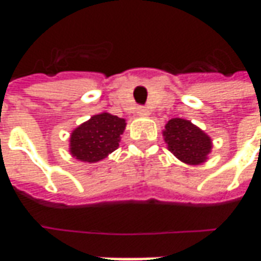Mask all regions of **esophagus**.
<instances>
[{
  "instance_id": "1",
  "label": "esophagus",
  "mask_w": 261,
  "mask_h": 261,
  "mask_svg": "<svg viewBox=\"0 0 261 261\" xmlns=\"http://www.w3.org/2000/svg\"><path fill=\"white\" fill-rule=\"evenodd\" d=\"M137 113L140 114V116H148V114H149V112H148L147 108L141 106V108H138V112H137Z\"/></svg>"
}]
</instances>
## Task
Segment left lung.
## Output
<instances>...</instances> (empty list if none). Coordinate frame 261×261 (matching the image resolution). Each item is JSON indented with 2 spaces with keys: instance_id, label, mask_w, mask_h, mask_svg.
<instances>
[{
  "instance_id": "left-lung-1",
  "label": "left lung",
  "mask_w": 261,
  "mask_h": 261,
  "mask_svg": "<svg viewBox=\"0 0 261 261\" xmlns=\"http://www.w3.org/2000/svg\"><path fill=\"white\" fill-rule=\"evenodd\" d=\"M164 137L170 152L187 165L205 162L213 148L211 138L185 119L169 120L165 125Z\"/></svg>"
}]
</instances>
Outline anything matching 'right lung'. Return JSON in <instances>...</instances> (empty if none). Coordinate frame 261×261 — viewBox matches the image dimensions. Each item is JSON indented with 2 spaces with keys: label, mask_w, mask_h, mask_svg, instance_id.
I'll return each mask as SVG.
<instances>
[{
  "label": "right lung",
  "mask_w": 261,
  "mask_h": 261,
  "mask_svg": "<svg viewBox=\"0 0 261 261\" xmlns=\"http://www.w3.org/2000/svg\"><path fill=\"white\" fill-rule=\"evenodd\" d=\"M125 120L103 112L78 125L69 137V152L78 161L95 164L117 149Z\"/></svg>",
  "instance_id": "1"
}]
</instances>
